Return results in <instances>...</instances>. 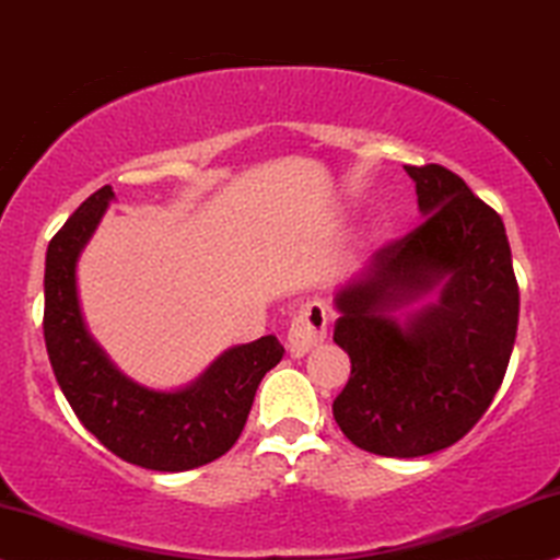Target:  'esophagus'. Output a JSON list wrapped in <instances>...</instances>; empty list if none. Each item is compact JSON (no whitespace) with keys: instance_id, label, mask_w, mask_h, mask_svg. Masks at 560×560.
<instances>
[{"instance_id":"1","label":"esophagus","mask_w":560,"mask_h":560,"mask_svg":"<svg viewBox=\"0 0 560 560\" xmlns=\"http://www.w3.org/2000/svg\"><path fill=\"white\" fill-rule=\"evenodd\" d=\"M327 306L322 301H308L293 316L291 329H288V350L293 355H306L308 350L319 348L327 340Z\"/></svg>"}]
</instances>
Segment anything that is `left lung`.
<instances>
[{
    "instance_id": "obj_1",
    "label": "left lung",
    "mask_w": 560,
    "mask_h": 560,
    "mask_svg": "<svg viewBox=\"0 0 560 560\" xmlns=\"http://www.w3.org/2000/svg\"><path fill=\"white\" fill-rule=\"evenodd\" d=\"M405 171L425 220L337 291L335 342L350 355V378L332 405L358 448L399 459L441 452L472 431L506 376L520 324L499 212L444 165ZM439 281L436 304L402 325L390 319Z\"/></svg>"
}]
</instances>
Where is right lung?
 Segmentation results:
<instances>
[{
  "instance_id": "obj_1",
  "label": "right lung",
  "mask_w": 560,
  "mask_h": 560,
  "mask_svg": "<svg viewBox=\"0 0 560 560\" xmlns=\"http://www.w3.org/2000/svg\"><path fill=\"white\" fill-rule=\"evenodd\" d=\"M112 197V186L90 195L48 244L44 275L48 361L74 416L108 452L144 470H195L236 444L261 376L280 363L285 348L272 335L238 345L178 392L148 389L119 374L88 335L74 285L78 254Z\"/></svg>"
}]
</instances>
